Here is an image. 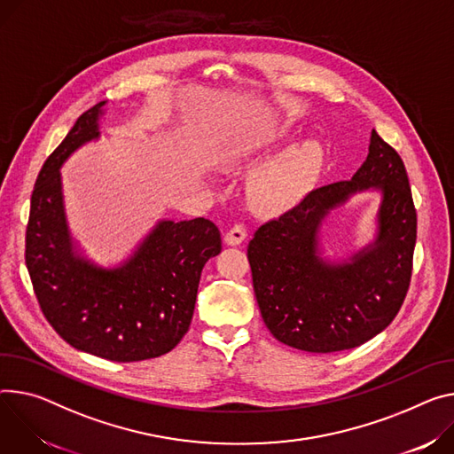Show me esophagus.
I'll use <instances>...</instances> for the list:
<instances>
[{"label":"esophagus","mask_w":454,"mask_h":454,"mask_svg":"<svg viewBox=\"0 0 454 454\" xmlns=\"http://www.w3.org/2000/svg\"><path fill=\"white\" fill-rule=\"evenodd\" d=\"M246 228H244V224H235L228 233H226V237H224V242L228 244V246H239L244 239H246Z\"/></svg>","instance_id":"1"}]
</instances>
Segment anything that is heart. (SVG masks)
I'll list each match as a JSON object with an SVG mask.
<instances>
[{
    "instance_id": "1",
    "label": "heart",
    "mask_w": 454,
    "mask_h": 454,
    "mask_svg": "<svg viewBox=\"0 0 454 454\" xmlns=\"http://www.w3.org/2000/svg\"><path fill=\"white\" fill-rule=\"evenodd\" d=\"M282 137L284 132H275L270 137L242 141L230 152V157L237 164H252ZM322 167L324 150L317 141L294 145L254 172L248 184L250 200L262 214L292 210L311 192Z\"/></svg>"
}]
</instances>
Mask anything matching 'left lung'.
<instances>
[{
  "label": "left lung",
  "instance_id": "left-lung-1",
  "mask_svg": "<svg viewBox=\"0 0 454 454\" xmlns=\"http://www.w3.org/2000/svg\"><path fill=\"white\" fill-rule=\"evenodd\" d=\"M380 191L376 239L348 260L319 246L325 217L351 194ZM417 210L400 155L373 130L351 181L309 192L295 208L262 224L248 246L262 320L282 344L333 353L373 339L396 317L413 271Z\"/></svg>",
  "mask_w": 454,
  "mask_h": 454
}]
</instances>
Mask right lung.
<instances>
[{"mask_svg": "<svg viewBox=\"0 0 454 454\" xmlns=\"http://www.w3.org/2000/svg\"><path fill=\"white\" fill-rule=\"evenodd\" d=\"M105 105L81 115L41 168L25 261L41 311L63 340L112 362H137L172 351L188 332L200 271L223 250L221 231L204 217L160 219L117 266L83 254L67 223L59 170L77 148L99 139Z\"/></svg>", "mask_w": 454, "mask_h": 454, "instance_id": "add662e5", "label": "right lung"}]
</instances>
